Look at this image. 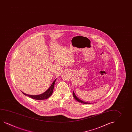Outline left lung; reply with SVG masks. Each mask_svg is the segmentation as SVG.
I'll use <instances>...</instances> for the list:
<instances>
[{
	"mask_svg": "<svg viewBox=\"0 0 132 132\" xmlns=\"http://www.w3.org/2000/svg\"><path fill=\"white\" fill-rule=\"evenodd\" d=\"M73 96L74 98L77 101H78L79 102L81 103H83V104H91V103L87 102H85V101H83L82 100L79 99V98L75 95L74 91H73Z\"/></svg>",
	"mask_w": 132,
	"mask_h": 132,
	"instance_id": "8db88e82",
	"label": "left lung"
}]
</instances>
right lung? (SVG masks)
I'll list each match as a JSON object with an SVG mask.
<instances>
[{
  "mask_svg": "<svg viewBox=\"0 0 132 132\" xmlns=\"http://www.w3.org/2000/svg\"><path fill=\"white\" fill-rule=\"evenodd\" d=\"M56 79L55 80H54V81L52 83V84L51 86H50V88H49L46 91H45L44 93H42V94L38 95H28V94L24 93L22 91V92L24 95L30 97L32 98V99H34V100H42L47 99L48 98H49V97L52 95V93H53V91L54 86L55 83Z\"/></svg>",
  "mask_w": 132,
  "mask_h": 132,
  "instance_id": "1",
  "label": "right lung"
}]
</instances>
